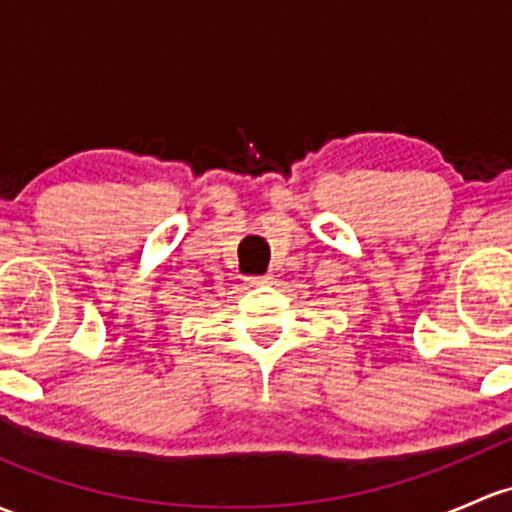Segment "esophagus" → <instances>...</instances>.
I'll return each instance as SVG.
<instances>
[{"label": "esophagus", "instance_id": "obj_1", "mask_svg": "<svg viewBox=\"0 0 512 512\" xmlns=\"http://www.w3.org/2000/svg\"><path fill=\"white\" fill-rule=\"evenodd\" d=\"M274 282V274L267 272V274H252V277H247V284L250 287H260V284H272Z\"/></svg>", "mask_w": 512, "mask_h": 512}]
</instances>
